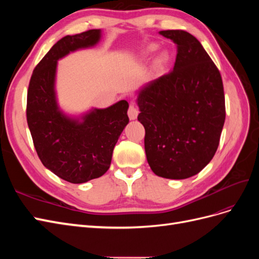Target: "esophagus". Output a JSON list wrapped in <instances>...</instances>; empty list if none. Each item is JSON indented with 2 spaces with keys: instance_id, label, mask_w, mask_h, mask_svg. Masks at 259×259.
I'll return each instance as SVG.
<instances>
[{
  "instance_id": "1",
  "label": "esophagus",
  "mask_w": 259,
  "mask_h": 259,
  "mask_svg": "<svg viewBox=\"0 0 259 259\" xmlns=\"http://www.w3.org/2000/svg\"><path fill=\"white\" fill-rule=\"evenodd\" d=\"M127 113H128V117H130L131 120H135V119H137L138 110H137V108H136L134 105H133V104H131V105H130Z\"/></svg>"
}]
</instances>
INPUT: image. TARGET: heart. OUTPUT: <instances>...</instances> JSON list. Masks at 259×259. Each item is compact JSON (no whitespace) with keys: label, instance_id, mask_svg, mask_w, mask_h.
<instances>
[{"label":"heart","instance_id":"obj_1","mask_svg":"<svg viewBox=\"0 0 259 259\" xmlns=\"http://www.w3.org/2000/svg\"><path fill=\"white\" fill-rule=\"evenodd\" d=\"M155 50V46L154 45H152V46H150V48H149V52H153ZM167 61V56L165 54H162V55H160L159 56V58L156 59V66L158 67H163L164 65H165V62Z\"/></svg>","mask_w":259,"mask_h":259}]
</instances>
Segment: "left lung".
I'll return each mask as SVG.
<instances>
[{"mask_svg":"<svg viewBox=\"0 0 259 259\" xmlns=\"http://www.w3.org/2000/svg\"><path fill=\"white\" fill-rule=\"evenodd\" d=\"M177 45L174 69L138 92L147 161L155 175L189 178L213 159L226 119L219 70L192 34L160 31Z\"/></svg>","mask_w":259,"mask_h":259,"instance_id":"8db88e82","label":"left lung"}]
</instances>
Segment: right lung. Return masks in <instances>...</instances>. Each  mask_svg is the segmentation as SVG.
<instances>
[{
    "label": "right lung",
    "mask_w": 259,
    "mask_h": 259,
    "mask_svg": "<svg viewBox=\"0 0 259 259\" xmlns=\"http://www.w3.org/2000/svg\"><path fill=\"white\" fill-rule=\"evenodd\" d=\"M99 29L62 37L34 68L27 95V122L43 165L71 184L103 176L110 167L113 148L128 123L126 100L93 109L81 117L60 111L55 93L58 59L96 45Z\"/></svg>",
    "instance_id": "1"
}]
</instances>
